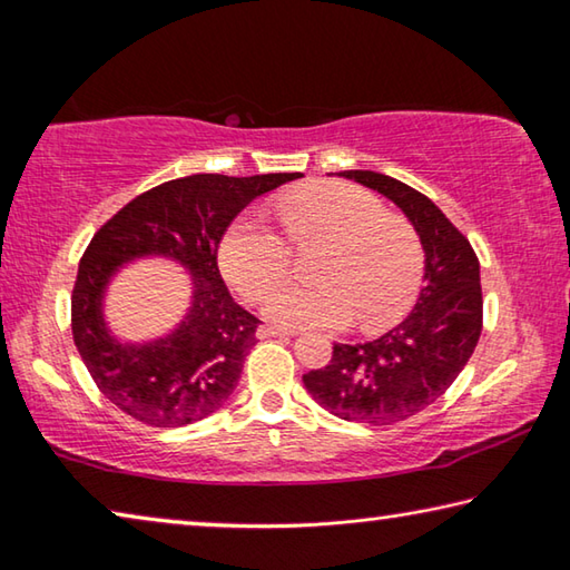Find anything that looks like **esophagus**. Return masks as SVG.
Instances as JSON below:
<instances>
[{"instance_id":"1","label":"esophagus","mask_w":570,"mask_h":570,"mask_svg":"<svg viewBox=\"0 0 570 570\" xmlns=\"http://www.w3.org/2000/svg\"><path fill=\"white\" fill-rule=\"evenodd\" d=\"M294 334H298V332L296 330H284V326H274V324L258 326V336H262V340H268V336H294Z\"/></svg>"}]
</instances>
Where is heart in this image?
Masks as SVG:
<instances>
[{
    "mask_svg": "<svg viewBox=\"0 0 570 570\" xmlns=\"http://www.w3.org/2000/svg\"><path fill=\"white\" fill-rule=\"evenodd\" d=\"M278 220L294 248L322 246L316 286H288L264 304L266 320L288 330H342L356 316L377 332L407 314L424 274V250L407 216L342 180H314L278 200ZM220 268L246 298L262 302L292 272L286 240L254 218L228 228Z\"/></svg>",
    "mask_w": 570,
    "mask_h": 570,
    "instance_id": "b5f03b06",
    "label": "heart"
}]
</instances>
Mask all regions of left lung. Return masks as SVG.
Wrapping results in <instances>:
<instances>
[{"label": "left lung", "mask_w": 570, "mask_h": 570, "mask_svg": "<svg viewBox=\"0 0 570 570\" xmlns=\"http://www.w3.org/2000/svg\"><path fill=\"white\" fill-rule=\"evenodd\" d=\"M340 176L387 196L412 220L424 248V286L407 320L380 340L334 344L330 364L302 380L336 417L394 424L442 397L475 352L482 332L480 262L450 218L407 183L374 170Z\"/></svg>", "instance_id": "8db88e82"}]
</instances>
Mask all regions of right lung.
Instances as JSON below:
<instances>
[{
  "instance_id": "right-lung-1",
  "label": "right lung",
  "mask_w": 570,
  "mask_h": 570,
  "mask_svg": "<svg viewBox=\"0 0 570 570\" xmlns=\"http://www.w3.org/2000/svg\"><path fill=\"white\" fill-rule=\"evenodd\" d=\"M302 173L176 178L140 193L98 228L77 266L72 340L92 382L115 407L150 428H183L214 414L236 390L258 320L230 298L218 272L226 228L250 200ZM170 255L194 276V304L176 333L120 345L101 322L109 276L130 257Z\"/></svg>"
}]
</instances>
